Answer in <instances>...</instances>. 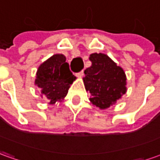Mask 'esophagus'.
Masks as SVG:
<instances>
[{"label": "esophagus", "mask_w": 160, "mask_h": 160, "mask_svg": "<svg viewBox=\"0 0 160 160\" xmlns=\"http://www.w3.org/2000/svg\"><path fill=\"white\" fill-rule=\"evenodd\" d=\"M77 76L79 77V78H81V77H83L84 76V71H83V70H82V71H80V73L77 74Z\"/></svg>", "instance_id": "1"}]
</instances>
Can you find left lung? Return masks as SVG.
Segmentation results:
<instances>
[{"instance_id": "8db88e82", "label": "left lung", "mask_w": 160, "mask_h": 160, "mask_svg": "<svg viewBox=\"0 0 160 160\" xmlns=\"http://www.w3.org/2000/svg\"><path fill=\"white\" fill-rule=\"evenodd\" d=\"M89 59L92 66L84 71L85 87L91 94L92 104L104 110L126 93V75L123 69L105 54L93 53Z\"/></svg>"}]
</instances>
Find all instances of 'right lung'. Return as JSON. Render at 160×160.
Returning <instances> with one entry per match:
<instances>
[{
    "instance_id": "right-lung-1",
    "label": "right lung",
    "mask_w": 160,
    "mask_h": 160,
    "mask_svg": "<svg viewBox=\"0 0 160 160\" xmlns=\"http://www.w3.org/2000/svg\"><path fill=\"white\" fill-rule=\"evenodd\" d=\"M76 77L69 69L66 57L62 54H56L42 62L37 71L35 85L49 101L56 104L66 97L70 85Z\"/></svg>"
}]
</instances>
